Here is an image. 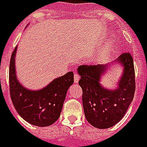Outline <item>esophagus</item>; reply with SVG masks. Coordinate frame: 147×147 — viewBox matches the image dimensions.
Instances as JSON below:
<instances>
[{
  "instance_id": "34e87169",
  "label": "esophagus",
  "mask_w": 147,
  "mask_h": 147,
  "mask_svg": "<svg viewBox=\"0 0 147 147\" xmlns=\"http://www.w3.org/2000/svg\"><path fill=\"white\" fill-rule=\"evenodd\" d=\"M79 78H80L79 75L75 71V72H74V81H75V82H78Z\"/></svg>"
}]
</instances>
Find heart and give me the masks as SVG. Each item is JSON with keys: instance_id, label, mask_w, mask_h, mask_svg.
<instances>
[{"instance_id": "1", "label": "heart", "mask_w": 147, "mask_h": 147, "mask_svg": "<svg viewBox=\"0 0 147 147\" xmlns=\"http://www.w3.org/2000/svg\"><path fill=\"white\" fill-rule=\"evenodd\" d=\"M113 46H114V42H113V41H111V42H108V44L106 45L105 48H106V49H110V48H111Z\"/></svg>"}]
</instances>
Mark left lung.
Masks as SVG:
<instances>
[{
	"mask_svg": "<svg viewBox=\"0 0 147 147\" xmlns=\"http://www.w3.org/2000/svg\"><path fill=\"white\" fill-rule=\"evenodd\" d=\"M115 63L122 65L123 72L117 88L111 90L100 84L101 76L109 68L107 65H80L78 83L82 89V105L86 119L97 129H108L117 124L125 115L135 91L134 67L129 53L121 54Z\"/></svg>",
	"mask_w": 147,
	"mask_h": 147,
	"instance_id": "1",
	"label": "left lung"
}]
</instances>
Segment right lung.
<instances>
[{
    "label": "right lung",
    "mask_w": 147,
    "mask_h": 147,
    "mask_svg": "<svg viewBox=\"0 0 147 147\" xmlns=\"http://www.w3.org/2000/svg\"><path fill=\"white\" fill-rule=\"evenodd\" d=\"M16 51L17 47L12 53L9 65L10 95L15 109L22 118L32 125L50 126L60 116L68 88L74 82L73 72L55 78L42 89H27L16 76Z\"/></svg>",
    "instance_id": "add662e5"
}]
</instances>
